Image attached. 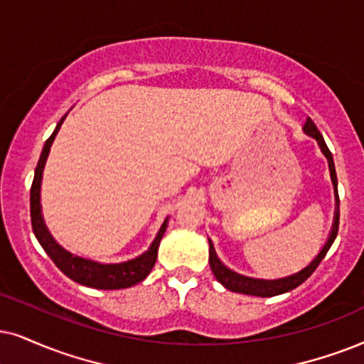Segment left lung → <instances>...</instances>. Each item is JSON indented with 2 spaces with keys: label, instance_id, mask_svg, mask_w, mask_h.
<instances>
[{
  "label": "left lung",
  "instance_id": "obj_1",
  "mask_svg": "<svg viewBox=\"0 0 364 364\" xmlns=\"http://www.w3.org/2000/svg\"><path fill=\"white\" fill-rule=\"evenodd\" d=\"M304 132H307L311 137L319 142L321 151H323L326 158H328L329 163V171H331V179H333V185L336 188V203H338V208H336V215H334V225L333 230H331V235L326 242V245L323 247V250L319 252V255L316 257L314 260L311 262L306 269H302L301 272L291 275V277H285V279H279V280H259V279H250V277H243V275H238L232 270L227 269L222 262L218 260V257L215 254V248L211 245L210 242V267H211V272L218 280L223 287H227L228 291L232 292H238V294H247V296H257V297H272V296H279V294L289 292L292 289H296L301 285L302 282H306L307 279L311 277L312 272L319 267L321 260L324 259L328 250L333 245L336 235H338V228H339V196H338V179H336V169H334V161H333V154L326 146V142L321 136V132L317 131L316 124L307 117V121L304 124Z\"/></svg>",
  "mask_w": 364,
  "mask_h": 364
}]
</instances>
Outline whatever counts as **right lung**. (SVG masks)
I'll list each match as a JSON object with an SVG mask.
<instances>
[{"label":"right lung","mask_w":364,"mask_h":364,"mask_svg":"<svg viewBox=\"0 0 364 364\" xmlns=\"http://www.w3.org/2000/svg\"><path fill=\"white\" fill-rule=\"evenodd\" d=\"M67 116L62 117V121L57 124L53 134L48 137L45 142L43 151L38 159L35 169V178L31 183L30 190V215H31V227H33V233L36 240L40 242V245L43 247V250L47 252L50 259L53 260V264L67 275L68 279H72L73 282H79L82 285L92 289H104V291H116V289H126L132 287V285L139 284L141 280L148 277L151 270L158 259V247L161 238L164 235V230H166V220H164L163 227L159 228L158 237L154 238V242L151 243L149 250L137 257L134 260L124 262V264H97V262L80 259V257L68 254L67 250H63L57 242L53 240L52 235L48 233L47 227H45L43 218H41V210H40V185H41V174H43L45 161L48 158L50 148H52V142L57 136L60 126L65 121Z\"/></svg>","instance_id":"right-lung-1"}]
</instances>
